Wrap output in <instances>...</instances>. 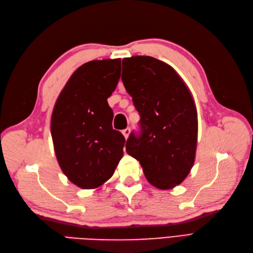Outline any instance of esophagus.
Returning a JSON list of instances; mask_svg holds the SVG:
<instances>
[{"mask_svg": "<svg viewBox=\"0 0 253 253\" xmlns=\"http://www.w3.org/2000/svg\"><path fill=\"white\" fill-rule=\"evenodd\" d=\"M129 128L128 127H126V128H125L124 131H122V134H124V136L126 137V139H127V137H128V135H129Z\"/></svg>", "mask_w": 253, "mask_h": 253, "instance_id": "obj_1", "label": "esophagus"}]
</instances>
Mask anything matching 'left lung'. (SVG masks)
Returning a JSON list of instances; mask_svg holds the SVG:
<instances>
[{
  "mask_svg": "<svg viewBox=\"0 0 253 253\" xmlns=\"http://www.w3.org/2000/svg\"><path fill=\"white\" fill-rule=\"evenodd\" d=\"M121 79L140 115V132L129 134L127 154L140 163L151 185L172 189L187 177L195 160L193 98L173 67L150 56L122 60Z\"/></svg>",
  "mask_w": 253,
  "mask_h": 253,
  "instance_id": "obj_1",
  "label": "left lung"
}]
</instances>
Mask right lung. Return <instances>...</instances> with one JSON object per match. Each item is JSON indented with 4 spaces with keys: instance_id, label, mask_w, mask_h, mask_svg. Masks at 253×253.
<instances>
[{
    "instance_id": "1",
    "label": "right lung",
    "mask_w": 253,
    "mask_h": 253,
    "mask_svg": "<svg viewBox=\"0 0 253 253\" xmlns=\"http://www.w3.org/2000/svg\"><path fill=\"white\" fill-rule=\"evenodd\" d=\"M120 59L93 60L77 68L53 106L50 132L61 170L74 185L96 189L124 156L126 139L112 126L108 98L116 88Z\"/></svg>"
}]
</instances>
